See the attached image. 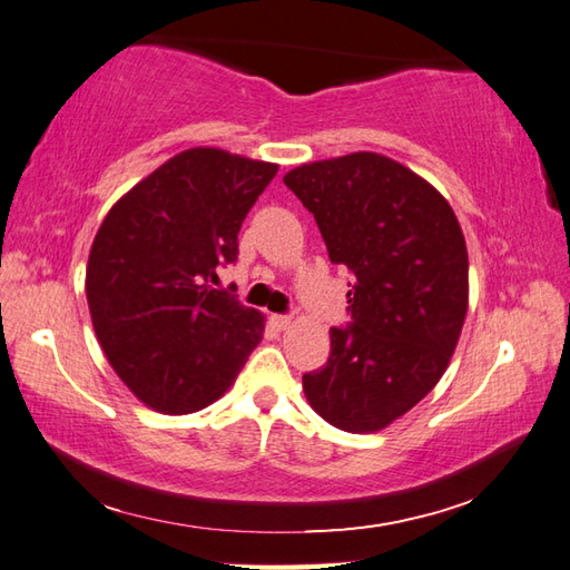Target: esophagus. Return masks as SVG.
Instances as JSON below:
<instances>
[{
    "mask_svg": "<svg viewBox=\"0 0 570 570\" xmlns=\"http://www.w3.org/2000/svg\"><path fill=\"white\" fill-rule=\"evenodd\" d=\"M269 323L274 325L276 331H286L288 325H292V316H278V313H274V316L269 318Z\"/></svg>",
    "mask_w": 570,
    "mask_h": 570,
    "instance_id": "1",
    "label": "esophagus"
}]
</instances>
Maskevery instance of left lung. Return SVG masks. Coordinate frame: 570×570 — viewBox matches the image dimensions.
Segmentation results:
<instances>
[{
  "mask_svg": "<svg viewBox=\"0 0 570 570\" xmlns=\"http://www.w3.org/2000/svg\"><path fill=\"white\" fill-rule=\"evenodd\" d=\"M284 184L331 262L355 274L353 325L331 328V357L304 374V394L335 429L382 431L451 365L470 294L463 229L426 178L374 151L296 166Z\"/></svg>",
  "mask_w": 570,
  "mask_h": 570,
  "instance_id": "1",
  "label": "left lung"
}]
</instances>
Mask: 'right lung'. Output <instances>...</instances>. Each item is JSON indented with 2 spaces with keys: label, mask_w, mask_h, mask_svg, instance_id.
<instances>
[{
  "label": "right lung",
  "mask_w": 570,
  "mask_h": 570,
  "mask_svg": "<svg viewBox=\"0 0 570 570\" xmlns=\"http://www.w3.org/2000/svg\"><path fill=\"white\" fill-rule=\"evenodd\" d=\"M278 166L215 147L171 156L119 198L92 239L85 294L117 377L168 416L217 402L264 335V316L217 292L237 233Z\"/></svg>",
  "instance_id": "obj_1"
}]
</instances>
